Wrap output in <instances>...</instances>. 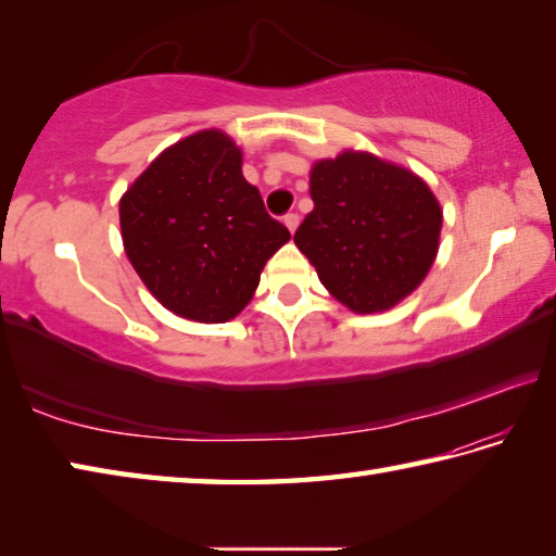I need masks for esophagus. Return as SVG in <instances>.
Returning a JSON list of instances; mask_svg holds the SVG:
<instances>
[{"mask_svg":"<svg viewBox=\"0 0 556 556\" xmlns=\"http://www.w3.org/2000/svg\"><path fill=\"white\" fill-rule=\"evenodd\" d=\"M285 225H287L289 232H294L299 228V215L296 213H287L285 215Z\"/></svg>","mask_w":556,"mask_h":556,"instance_id":"1","label":"esophagus"}]
</instances>
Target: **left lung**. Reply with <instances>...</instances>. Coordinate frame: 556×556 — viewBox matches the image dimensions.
I'll return each mask as SVG.
<instances>
[{
    "mask_svg": "<svg viewBox=\"0 0 556 556\" xmlns=\"http://www.w3.org/2000/svg\"><path fill=\"white\" fill-rule=\"evenodd\" d=\"M312 199L294 242L351 312L392 308L434 265L441 208L407 168L351 149L314 164Z\"/></svg>",
    "mask_w": 556,
    "mask_h": 556,
    "instance_id": "8db88e82",
    "label": "left lung"
}]
</instances>
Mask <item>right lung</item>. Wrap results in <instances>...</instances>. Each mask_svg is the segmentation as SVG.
<instances>
[{
    "label": "right lung",
    "instance_id": "add662e5",
    "mask_svg": "<svg viewBox=\"0 0 556 556\" xmlns=\"http://www.w3.org/2000/svg\"><path fill=\"white\" fill-rule=\"evenodd\" d=\"M125 252L147 289L184 318L223 324L250 304L267 260L291 235L242 176L220 129L164 149L119 201Z\"/></svg>",
    "mask_w": 556,
    "mask_h": 556
}]
</instances>
